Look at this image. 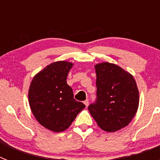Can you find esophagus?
<instances>
[{
  "mask_svg": "<svg viewBox=\"0 0 160 160\" xmlns=\"http://www.w3.org/2000/svg\"><path fill=\"white\" fill-rule=\"evenodd\" d=\"M84 104L85 105H86V107H88V105H89V100L88 99H87L86 100V101H84Z\"/></svg>",
  "mask_w": 160,
  "mask_h": 160,
  "instance_id": "34e87169",
  "label": "esophagus"
}]
</instances>
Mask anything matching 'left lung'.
I'll return each mask as SVG.
<instances>
[{"label":"left lung","mask_w":160,"mask_h":160,"mask_svg":"<svg viewBox=\"0 0 160 160\" xmlns=\"http://www.w3.org/2000/svg\"><path fill=\"white\" fill-rule=\"evenodd\" d=\"M97 100L88 107L97 124L107 132L125 128L135 117L139 94L135 78L113 63L96 64Z\"/></svg>","instance_id":"8db88e82"}]
</instances>
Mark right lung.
<instances>
[{
	"mask_svg": "<svg viewBox=\"0 0 160 160\" xmlns=\"http://www.w3.org/2000/svg\"><path fill=\"white\" fill-rule=\"evenodd\" d=\"M73 64L58 61L48 65L33 77L29 89V103L39 123L53 132L67 129L86 107L73 98V90L66 82Z\"/></svg>",
	"mask_w": 160,
	"mask_h": 160,
	"instance_id": "add662e5",
	"label": "right lung"
}]
</instances>
